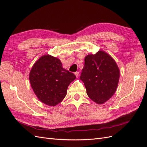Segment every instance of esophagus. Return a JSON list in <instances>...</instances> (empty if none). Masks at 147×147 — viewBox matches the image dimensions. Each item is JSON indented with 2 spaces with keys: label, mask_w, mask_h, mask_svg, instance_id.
Wrapping results in <instances>:
<instances>
[{
  "label": "esophagus",
  "mask_w": 147,
  "mask_h": 147,
  "mask_svg": "<svg viewBox=\"0 0 147 147\" xmlns=\"http://www.w3.org/2000/svg\"><path fill=\"white\" fill-rule=\"evenodd\" d=\"M79 72H75V75H76V77L78 78V76H79Z\"/></svg>",
  "instance_id": "1"
}]
</instances>
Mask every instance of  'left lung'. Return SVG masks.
<instances>
[{"instance_id": "8db88e82", "label": "left lung", "mask_w": 147, "mask_h": 147, "mask_svg": "<svg viewBox=\"0 0 147 147\" xmlns=\"http://www.w3.org/2000/svg\"><path fill=\"white\" fill-rule=\"evenodd\" d=\"M119 70L116 62L103 51L89 55L84 58L80 79L90 98L97 104H103L116 91Z\"/></svg>"}]
</instances>
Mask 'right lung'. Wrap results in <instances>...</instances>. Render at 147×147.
I'll return each instance as SVG.
<instances>
[{
	"label": "right lung",
	"mask_w": 147,
	"mask_h": 147,
	"mask_svg": "<svg viewBox=\"0 0 147 147\" xmlns=\"http://www.w3.org/2000/svg\"><path fill=\"white\" fill-rule=\"evenodd\" d=\"M76 76L62 67L61 61L50 55L41 57L29 74V80L38 99L50 106H55L67 94L70 83Z\"/></svg>",
	"instance_id": "right-lung-1"
}]
</instances>
